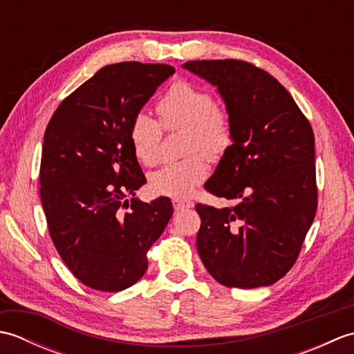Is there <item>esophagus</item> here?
<instances>
[{
	"label": "esophagus",
	"mask_w": 354,
	"mask_h": 354,
	"mask_svg": "<svg viewBox=\"0 0 354 354\" xmlns=\"http://www.w3.org/2000/svg\"><path fill=\"white\" fill-rule=\"evenodd\" d=\"M173 208H175V212H183V209L187 208H193V202L192 201H183V199H173Z\"/></svg>",
	"instance_id": "1"
}]
</instances>
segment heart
Listing matches in <instances>:
<instances>
[{
    "label": "heart",
    "instance_id": "heart-1",
    "mask_svg": "<svg viewBox=\"0 0 354 354\" xmlns=\"http://www.w3.org/2000/svg\"><path fill=\"white\" fill-rule=\"evenodd\" d=\"M156 111L165 129H184L185 153L192 155L156 170L150 187L158 194L185 199L207 178V156L217 160L230 149V118L223 109L214 106L212 94L189 82L173 84L158 102ZM161 124L145 112L133 118L129 140L142 164L155 165L160 161Z\"/></svg>",
    "mask_w": 354,
    "mask_h": 354
}]
</instances>
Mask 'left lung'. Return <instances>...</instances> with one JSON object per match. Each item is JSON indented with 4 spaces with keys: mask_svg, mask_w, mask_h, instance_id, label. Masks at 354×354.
<instances>
[{
    "mask_svg": "<svg viewBox=\"0 0 354 354\" xmlns=\"http://www.w3.org/2000/svg\"><path fill=\"white\" fill-rule=\"evenodd\" d=\"M183 68L217 88L232 145L205 190L234 207L196 205L199 257L228 288L270 286L295 263L318 204L310 123L280 82L236 59Z\"/></svg>",
    "mask_w": 354,
    "mask_h": 354,
    "instance_id": "1",
    "label": "left lung"
}]
</instances>
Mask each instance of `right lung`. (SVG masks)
Segmentation results:
<instances>
[{
    "label": "right lung",
    "mask_w": 354,
    "mask_h": 354,
    "mask_svg": "<svg viewBox=\"0 0 354 354\" xmlns=\"http://www.w3.org/2000/svg\"><path fill=\"white\" fill-rule=\"evenodd\" d=\"M173 73L164 64L103 66L59 104L45 129L39 184L50 236L91 289L137 283L173 214L169 198H135L146 176L129 140L133 118Z\"/></svg>",
    "instance_id": "obj_1"
}]
</instances>
